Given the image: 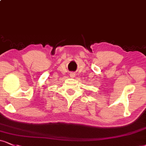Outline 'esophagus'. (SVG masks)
Masks as SVG:
<instances>
[{
    "label": "esophagus",
    "mask_w": 146,
    "mask_h": 146,
    "mask_svg": "<svg viewBox=\"0 0 146 146\" xmlns=\"http://www.w3.org/2000/svg\"><path fill=\"white\" fill-rule=\"evenodd\" d=\"M75 74H74V73H70V77H71V78H75Z\"/></svg>",
    "instance_id": "obj_1"
}]
</instances>
